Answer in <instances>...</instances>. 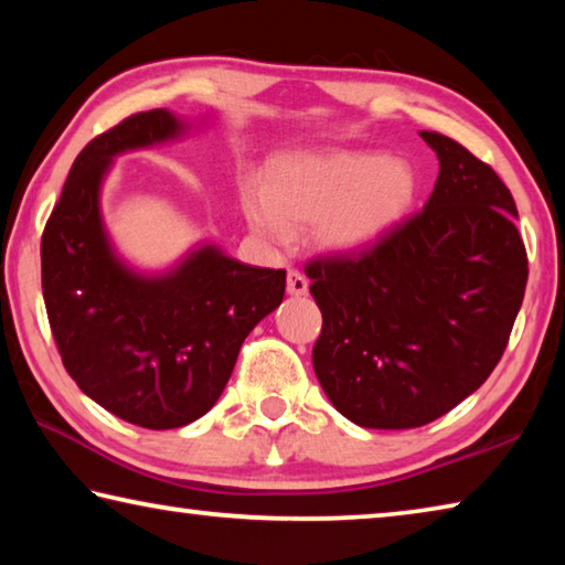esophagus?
Wrapping results in <instances>:
<instances>
[{"mask_svg": "<svg viewBox=\"0 0 565 565\" xmlns=\"http://www.w3.org/2000/svg\"><path fill=\"white\" fill-rule=\"evenodd\" d=\"M286 291L291 296H303L309 291V281H306V276L296 269H289V276H286Z\"/></svg>", "mask_w": 565, "mask_h": 565, "instance_id": "obj_1", "label": "esophagus"}]
</instances>
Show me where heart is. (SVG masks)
<instances>
[{
    "mask_svg": "<svg viewBox=\"0 0 565 565\" xmlns=\"http://www.w3.org/2000/svg\"><path fill=\"white\" fill-rule=\"evenodd\" d=\"M414 171L374 151H327L281 161L264 184L244 191V214L266 244L284 246L311 224L327 252L353 254L381 242L414 202Z\"/></svg>",
    "mask_w": 565,
    "mask_h": 565,
    "instance_id": "obj_1",
    "label": "heart"
}]
</instances>
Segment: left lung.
I'll list each match as a JSON object with an SVG mask.
<instances>
[{"instance_id":"obj_1","label":"left lung","mask_w":565,"mask_h":565,"mask_svg":"<svg viewBox=\"0 0 565 565\" xmlns=\"http://www.w3.org/2000/svg\"><path fill=\"white\" fill-rule=\"evenodd\" d=\"M420 139L441 167L424 212L366 252L306 264L323 317L313 371L363 428L431 424L471 396L501 361L529 281L509 186L444 134Z\"/></svg>"}]
</instances>
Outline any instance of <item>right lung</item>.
I'll return each mask as SVG.
<instances>
[{"label": "right lung", "instance_id": "right-lung-1", "mask_svg": "<svg viewBox=\"0 0 565 565\" xmlns=\"http://www.w3.org/2000/svg\"><path fill=\"white\" fill-rule=\"evenodd\" d=\"M169 109L139 111L74 159L42 234V291L64 369L84 394L134 426H186L222 396L256 323L284 301L286 271L202 244L164 274L119 259L102 222L111 159L186 134Z\"/></svg>", "mask_w": 565, "mask_h": 565}]
</instances>
